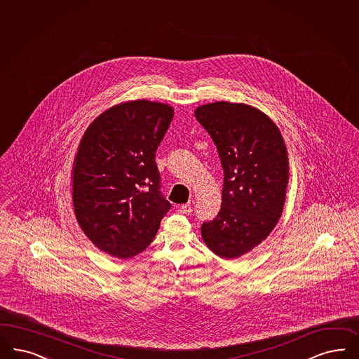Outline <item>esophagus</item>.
Masks as SVG:
<instances>
[{
  "mask_svg": "<svg viewBox=\"0 0 359 359\" xmlns=\"http://www.w3.org/2000/svg\"><path fill=\"white\" fill-rule=\"evenodd\" d=\"M178 212H182V214H190V212H193V209H191V205H190V203L181 205V206L178 208Z\"/></svg>",
  "mask_w": 359,
  "mask_h": 359,
  "instance_id": "1",
  "label": "esophagus"
}]
</instances>
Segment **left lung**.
<instances>
[{
  "mask_svg": "<svg viewBox=\"0 0 359 359\" xmlns=\"http://www.w3.org/2000/svg\"><path fill=\"white\" fill-rule=\"evenodd\" d=\"M196 118L210 134L224 169L221 210L202 224L201 234L217 255L238 258L278 222L289 181L286 145L276 123L245 104L202 105Z\"/></svg>",
  "mask_w": 359,
  "mask_h": 359,
  "instance_id": "1",
  "label": "left lung"
}]
</instances>
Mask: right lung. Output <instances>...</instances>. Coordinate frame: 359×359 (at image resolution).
Instances as JSON below:
<instances>
[{
	"label": "right lung",
	"mask_w": 359,
	"mask_h": 359,
	"mask_svg": "<svg viewBox=\"0 0 359 359\" xmlns=\"http://www.w3.org/2000/svg\"><path fill=\"white\" fill-rule=\"evenodd\" d=\"M173 107L138 100L107 109L89 125L73 166V205L81 229L113 257L145 250L170 202L161 193L156 151Z\"/></svg>",
	"instance_id": "1"
}]
</instances>
